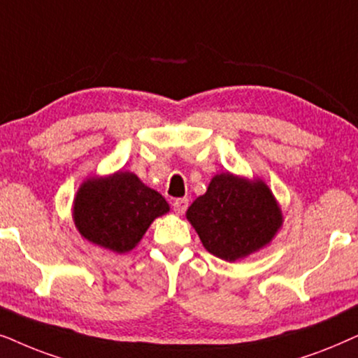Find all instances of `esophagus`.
Here are the masks:
<instances>
[{"mask_svg":"<svg viewBox=\"0 0 358 358\" xmlns=\"http://www.w3.org/2000/svg\"><path fill=\"white\" fill-rule=\"evenodd\" d=\"M188 209V199L187 198H178L173 201V211L176 214H183Z\"/></svg>","mask_w":358,"mask_h":358,"instance_id":"obj_1","label":"esophagus"}]
</instances>
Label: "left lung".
<instances>
[{"instance_id": "obj_1", "label": "left lung", "mask_w": 358, "mask_h": 358, "mask_svg": "<svg viewBox=\"0 0 358 358\" xmlns=\"http://www.w3.org/2000/svg\"><path fill=\"white\" fill-rule=\"evenodd\" d=\"M204 249L234 262L268 244L282 226V213L264 182L216 175L208 192L187 211Z\"/></svg>"}]
</instances>
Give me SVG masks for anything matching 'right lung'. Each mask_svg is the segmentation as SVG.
Instances as JSON below:
<instances>
[{"label": "right lung", "instance_id": "add662e5", "mask_svg": "<svg viewBox=\"0 0 358 358\" xmlns=\"http://www.w3.org/2000/svg\"><path fill=\"white\" fill-rule=\"evenodd\" d=\"M169 203L147 188L134 173L117 171L93 178L78 189L73 206L75 226L85 239L117 254L129 252Z\"/></svg>", "mask_w": 358, "mask_h": 358}]
</instances>
